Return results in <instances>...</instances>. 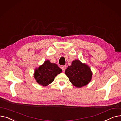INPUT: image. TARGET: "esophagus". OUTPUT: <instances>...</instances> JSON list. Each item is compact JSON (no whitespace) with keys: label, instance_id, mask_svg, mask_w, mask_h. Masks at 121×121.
Returning <instances> with one entry per match:
<instances>
[{"label":"esophagus","instance_id":"esophagus-1","mask_svg":"<svg viewBox=\"0 0 121 121\" xmlns=\"http://www.w3.org/2000/svg\"><path fill=\"white\" fill-rule=\"evenodd\" d=\"M66 69V66H63L62 67V69L63 70V71L64 72L65 71V70Z\"/></svg>","mask_w":121,"mask_h":121}]
</instances>
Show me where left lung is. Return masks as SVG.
Returning <instances> with one entry per match:
<instances>
[{"mask_svg":"<svg viewBox=\"0 0 121 121\" xmlns=\"http://www.w3.org/2000/svg\"><path fill=\"white\" fill-rule=\"evenodd\" d=\"M65 73L70 82L78 88L87 85L92 78V72L90 67L78 60L72 62L71 66L67 68Z\"/></svg>","mask_w":121,"mask_h":121,"instance_id":"left-lung-1","label":"left lung"}]
</instances>
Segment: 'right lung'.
I'll use <instances>...</instances> for the list:
<instances>
[{
    "mask_svg": "<svg viewBox=\"0 0 121 121\" xmlns=\"http://www.w3.org/2000/svg\"><path fill=\"white\" fill-rule=\"evenodd\" d=\"M62 69L56 64L45 61L38 69L35 70L34 77L39 85L46 86L53 82L55 77L62 72Z\"/></svg>",
    "mask_w": 121,
    "mask_h": 121,
    "instance_id": "obj_1",
    "label": "right lung"
}]
</instances>
